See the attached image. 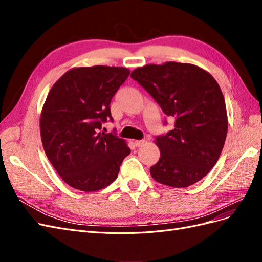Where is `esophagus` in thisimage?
I'll return each instance as SVG.
<instances>
[{
    "label": "esophagus",
    "mask_w": 262,
    "mask_h": 262,
    "mask_svg": "<svg viewBox=\"0 0 262 262\" xmlns=\"http://www.w3.org/2000/svg\"><path fill=\"white\" fill-rule=\"evenodd\" d=\"M144 142H145L144 140H137V141H134V144H136L137 147H140L144 144Z\"/></svg>",
    "instance_id": "obj_1"
}]
</instances>
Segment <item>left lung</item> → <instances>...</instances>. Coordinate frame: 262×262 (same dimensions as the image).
Returning <instances> with one entry per match:
<instances>
[{
  "label": "left lung",
  "instance_id": "1",
  "mask_svg": "<svg viewBox=\"0 0 262 262\" xmlns=\"http://www.w3.org/2000/svg\"><path fill=\"white\" fill-rule=\"evenodd\" d=\"M136 80L175 117L173 129L157 137L161 157L149 168L153 179L172 188H187L201 180L216 164L227 128L224 96L207 71L190 63L166 62L132 71Z\"/></svg>",
  "mask_w": 262,
  "mask_h": 262
}]
</instances>
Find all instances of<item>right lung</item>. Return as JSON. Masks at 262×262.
I'll use <instances>...</instances> for the list:
<instances>
[{
  "label": "right lung",
  "mask_w": 262,
  "mask_h": 262,
  "mask_svg": "<svg viewBox=\"0 0 262 262\" xmlns=\"http://www.w3.org/2000/svg\"><path fill=\"white\" fill-rule=\"evenodd\" d=\"M130 70L95 66L73 68L53 84L40 115L47 157L69 186L98 191L114 182L131 152L123 139L100 132L110 101Z\"/></svg>",
  "instance_id": "1"
}]
</instances>
